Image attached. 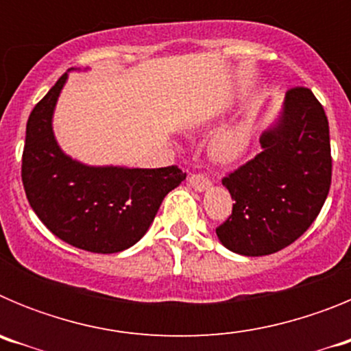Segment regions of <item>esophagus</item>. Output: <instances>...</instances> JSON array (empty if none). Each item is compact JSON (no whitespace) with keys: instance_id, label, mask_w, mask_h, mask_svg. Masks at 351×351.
Returning a JSON list of instances; mask_svg holds the SVG:
<instances>
[{"instance_id":"34e87169","label":"esophagus","mask_w":351,"mask_h":351,"mask_svg":"<svg viewBox=\"0 0 351 351\" xmlns=\"http://www.w3.org/2000/svg\"><path fill=\"white\" fill-rule=\"evenodd\" d=\"M190 186L195 191H207L210 186H213V182H210L209 178L202 176V173H198V176H191Z\"/></svg>"}]
</instances>
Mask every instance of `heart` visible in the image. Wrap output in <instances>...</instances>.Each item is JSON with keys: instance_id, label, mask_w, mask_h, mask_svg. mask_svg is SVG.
Listing matches in <instances>:
<instances>
[{"instance_id": "1", "label": "heart", "mask_w": 351, "mask_h": 351, "mask_svg": "<svg viewBox=\"0 0 351 351\" xmlns=\"http://www.w3.org/2000/svg\"><path fill=\"white\" fill-rule=\"evenodd\" d=\"M250 142L251 125L247 121H239L214 135L209 145L210 156L219 163H234L246 154Z\"/></svg>"}]
</instances>
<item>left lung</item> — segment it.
I'll return each mask as SVG.
<instances>
[{
	"label": "left lung",
	"instance_id": "8db88e82",
	"mask_svg": "<svg viewBox=\"0 0 351 351\" xmlns=\"http://www.w3.org/2000/svg\"><path fill=\"white\" fill-rule=\"evenodd\" d=\"M260 145L262 153L223 179L235 204L216 235L244 256L271 255L297 241L320 214L332 178L328 121L311 89L287 93Z\"/></svg>",
	"mask_w": 351,
	"mask_h": 351
}]
</instances>
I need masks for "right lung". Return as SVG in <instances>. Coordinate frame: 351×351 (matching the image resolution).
Segmentation results:
<instances>
[{"label": "right lung", "mask_w": 351, "mask_h": 351, "mask_svg": "<svg viewBox=\"0 0 351 351\" xmlns=\"http://www.w3.org/2000/svg\"><path fill=\"white\" fill-rule=\"evenodd\" d=\"M66 79L68 73L61 75L29 114L23 153L24 191L40 221L64 243L104 255L128 250L144 237L163 198L184 181L186 173L176 165L91 167L68 156L52 130Z\"/></svg>", "instance_id": "add662e5"}]
</instances>
